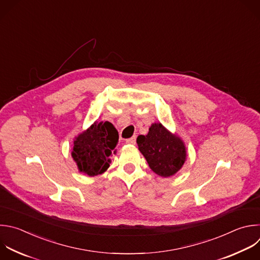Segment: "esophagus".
<instances>
[{
  "label": "esophagus",
  "instance_id": "esophagus-1",
  "mask_svg": "<svg viewBox=\"0 0 260 260\" xmlns=\"http://www.w3.org/2000/svg\"><path fill=\"white\" fill-rule=\"evenodd\" d=\"M125 143L126 144H131V145H135L136 144V137H133L131 139H126Z\"/></svg>",
  "mask_w": 260,
  "mask_h": 260
}]
</instances>
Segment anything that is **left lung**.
<instances>
[{
	"label": "left lung",
	"instance_id": "8db88e82",
	"mask_svg": "<svg viewBox=\"0 0 260 260\" xmlns=\"http://www.w3.org/2000/svg\"><path fill=\"white\" fill-rule=\"evenodd\" d=\"M137 144L150 168L163 178L176 175L187 158L186 147L181 138L172 135L160 122L153 123L148 135L139 136Z\"/></svg>",
	"mask_w": 260,
	"mask_h": 260
}]
</instances>
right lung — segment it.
<instances>
[{"label":"right lung","mask_w":260,"mask_h":260,"mask_svg":"<svg viewBox=\"0 0 260 260\" xmlns=\"http://www.w3.org/2000/svg\"><path fill=\"white\" fill-rule=\"evenodd\" d=\"M118 132L109 121H96L78 135L73 142L71 156L78 170L89 177L103 174L111 162L118 143Z\"/></svg>","instance_id":"right-lung-1"}]
</instances>
